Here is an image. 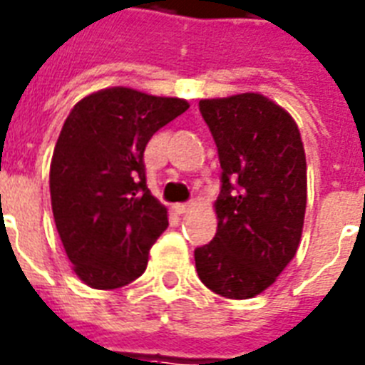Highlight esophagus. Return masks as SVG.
Instances as JSON below:
<instances>
[{
    "instance_id": "esophagus-1",
    "label": "esophagus",
    "mask_w": 365,
    "mask_h": 365,
    "mask_svg": "<svg viewBox=\"0 0 365 365\" xmlns=\"http://www.w3.org/2000/svg\"><path fill=\"white\" fill-rule=\"evenodd\" d=\"M189 208H191V204H189V202L174 204V212H176V213H185V212H189Z\"/></svg>"
}]
</instances>
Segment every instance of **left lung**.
Returning <instances> with one entry per match:
<instances>
[{"label": "left lung", "instance_id": "1", "mask_svg": "<svg viewBox=\"0 0 365 365\" xmlns=\"http://www.w3.org/2000/svg\"><path fill=\"white\" fill-rule=\"evenodd\" d=\"M219 163L217 232L195 250L198 277L215 294L247 300L294 259L307 202L306 153L296 121L260 93L198 103Z\"/></svg>", "mask_w": 365, "mask_h": 365}]
</instances>
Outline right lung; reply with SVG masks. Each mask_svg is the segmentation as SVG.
<instances>
[{
  "mask_svg": "<svg viewBox=\"0 0 365 365\" xmlns=\"http://www.w3.org/2000/svg\"><path fill=\"white\" fill-rule=\"evenodd\" d=\"M189 108L178 97L108 88L67 115L50 165V197L65 253L91 289L129 285L168 227L167 208L146 185L144 150Z\"/></svg>",
  "mask_w": 365,
  "mask_h": 365,
  "instance_id": "obj_1",
  "label": "right lung"
}]
</instances>
